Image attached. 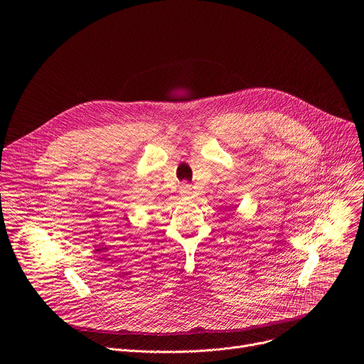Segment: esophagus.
Wrapping results in <instances>:
<instances>
[{
    "mask_svg": "<svg viewBox=\"0 0 364 364\" xmlns=\"http://www.w3.org/2000/svg\"><path fill=\"white\" fill-rule=\"evenodd\" d=\"M180 188H181L180 193H181L183 196H188V194H190V186H188V184H183Z\"/></svg>",
    "mask_w": 364,
    "mask_h": 364,
    "instance_id": "esophagus-1",
    "label": "esophagus"
}]
</instances>
